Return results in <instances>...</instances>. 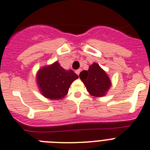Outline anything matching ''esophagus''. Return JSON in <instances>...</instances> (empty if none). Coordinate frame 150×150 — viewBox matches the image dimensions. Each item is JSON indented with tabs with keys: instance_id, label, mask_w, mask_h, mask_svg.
Returning a JSON list of instances; mask_svg holds the SVG:
<instances>
[{
	"instance_id": "esophagus-1",
	"label": "esophagus",
	"mask_w": 150,
	"mask_h": 150,
	"mask_svg": "<svg viewBox=\"0 0 150 150\" xmlns=\"http://www.w3.org/2000/svg\"><path fill=\"white\" fill-rule=\"evenodd\" d=\"M80 72H81V69H78V70H76V71H75V73H76L78 75L80 74Z\"/></svg>"
}]
</instances>
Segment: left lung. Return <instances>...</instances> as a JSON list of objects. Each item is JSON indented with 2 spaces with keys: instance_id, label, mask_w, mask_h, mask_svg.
<instances>
[{
  "instance_id": "8db88e82",
  "label": "left lung",
  "mask_w": 150,
  "mask_h": 150,
  "mask_svg": "<svg viewBox=\"0 0 150 150\" xmlns=\"http://www.w3.org/2000/svg\"><path fill=\"white\" fill-rule=\"evenodd\" d=\"M79 77L90 95L103 97L111 87V81L105 71L97 63L90 65L88 71H82Z\"/></svg>"
}]
</instances>
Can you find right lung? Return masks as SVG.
Segmentation results:
<instances>
[{
    "label": "right lung",
    "instance_id": "1",
    "mask_svg": "<svg viewBox=\"0 0 150 150\" xmlns=\"http://www.w3.org/2000/svg\"><path fill=\"white\" fill-rule=\"evenodd\" d=\"M36 76L41 94L54 100L64 98L71 83L79 79L72 70H65L58 62L40 69Z\"/></svg>",
    "mask_w": 150,
    "mask_h": 150
}]
</instances>
